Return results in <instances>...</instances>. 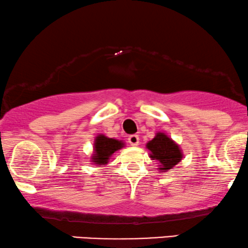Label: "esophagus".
I'll return each mask as SVG.
<instances>
[{"instance_id": "esophagus-1", "label": "esophagus", "mask_w": 248, "mask_h": 248, "mask_svg": "<svg viewBox=\"0 0 248 248\" xmlns=\"http://www.w3.org/2000/svg\"><path fill=\"white\" fill-rule=\"evenodd\" d=\"M128 142H129L130 145H137L140 142V139H139V135H136V134H134V135H130L128 137Z\"/></svg>"}]
</instances>
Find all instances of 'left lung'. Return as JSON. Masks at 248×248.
<instances>
[{
    "label": "left lung",
    "mask_w": 248,
    "mask_h": 248,
    "mask_svg": "<svg viewBox=\"0 0 248 248\" xmlns=\"http://www.w3.org/2000/svg\"><path fill=\"white\" fill-rule=\"evenodd\" d=\"M147 148L151 153L150 157L159 162V170L162 172L169 171L173 166L177 165L183 158L179 145L175 144L170 137L163 133H157L156 137L148 143Z\"/></svg>",
    "instance_id": "obj_1"
}]
</instances>
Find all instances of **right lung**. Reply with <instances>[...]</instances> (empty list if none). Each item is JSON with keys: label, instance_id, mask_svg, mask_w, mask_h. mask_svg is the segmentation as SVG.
Wrapping results in <instances>:
<instances>
[{"label": "right lung", "instance_id": "right-lung-1", "mask_svg": "<svg viewBox=\"0 0 248 248\" xmlns=\"http://www.w3.org/2000/svg\"><path fill=\"white\" fill-rule=\"evenodd\" d=\"M124 147V143L114 139L99 135L95 137L94 141V156L92 157L94 164H107L109 157L115 151L120 150Z\"/></svg>", "mask_w": 248, "mask_h": 248}]
</instances>
